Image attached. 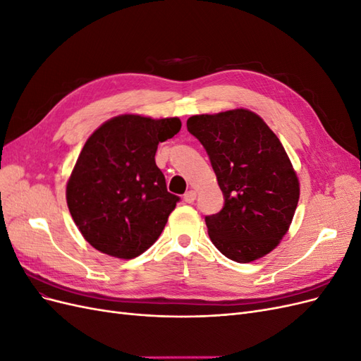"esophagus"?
<instances>
[{"instance_id": "34e87169", "label": "esophagus", "mask_w": 361, "mask_h": 361, "mask_svg": "<svg viewBox=\"0 0 361 361\" xmlns=\"http://www.w3.org/2000/svg\"><path fill=\"white\" fill-rule=\"evenodd\" d=\"M195 197H197V192H195L194 190H190L183 194V202L185 203H192L195 200Z\"/></svg>"}]
</instances>
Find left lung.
Segmentation results:
<instances>
[{"instance_id":"8db88e82","label":"left lung","mask_w":361,"mask_h":361,"mask_svg":"<svg viewBox=\"0 0 361 361\" xmlns=\"http://www.w3.org/2000/svg\"><path fill=\"white\" fill-rule=\"evenodd\" d=\"M187 128L209 155L224 195L223 209L204 218L212 244L239 264L264 257L288 233L300 199L285 147L245 108L191 116Z\"/></svg>"}]
</instances>
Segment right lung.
Wrapping results in <instances>:
<instances>
[{"instance_id":"1","label":"right lung","mask_w":361,"mask_h":361,"mask_svg":"<svg viewBox=\"0 0 361 361\" xmlns=\"http://www.w3.org/2000/svg\"><path fill=\"white\" fill-rule=\"evenodd\" d=\"M180 126L178 117L122 114L87 138L66 200L81 235L101 253L134 259L159 238L179 197L167 191L155 154Z\"/></svg>"}]
</instances>
